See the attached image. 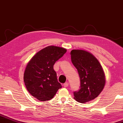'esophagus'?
I'll return each mask as SVG.
<instances>
[{
	"label": "esophagus",
	"instance_id": "obj_1",
	"mask_svg": "<svg viewBox=\"0 0 123 123\" xmlns=\"http://www.w3.org/2000/svg\"><path fill=\"white\" fill-rule=\"evenodd\" d=\"M68 83H65L63 84V86H64V87H68Z\"/></svg>",
	"mask_w": 123,
	"mask_h": 123
}]
</instances>
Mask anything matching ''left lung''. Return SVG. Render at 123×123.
<instances>
[{
    "label": "left lung",
    "mask_w": 123,
    "mask_h": 123,
    "mask_svg": "<svg viewBox=\"0 0 123 123\" xmlns=\"http://www.w3.org/2000/svg\"><path fill=\"white\" fill-rule=\"evenodd\" d=\"M70 55L80 81V89L74 92V98L80 103L89 102L97 97L104 89V72L97 59L89 52L74 49Z\"/></svg>",
    "instance_id": "1"
}]
</instances>
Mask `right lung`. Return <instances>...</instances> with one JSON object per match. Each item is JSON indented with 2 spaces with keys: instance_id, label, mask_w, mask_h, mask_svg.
I'll return each mask as SVG.
<instances>
[{
  "instance_id": "add662e5",
  "label": "right lung",
  "mask_w": 123,
  "mask_h": 123,
  "mask_svg": "<svg viewBox=\"0 0 123 123\" xmlns=\"http://www.w3.org/2000/svg\"><path fill=\"white\" fill-rule=\"evenodd\" d=\"M66 52V49L61 47L48 46L37 52L27 64L24 73L25 84L38 100H50L62 88L53 66Z\"/></svg>"
}]
</instances>
